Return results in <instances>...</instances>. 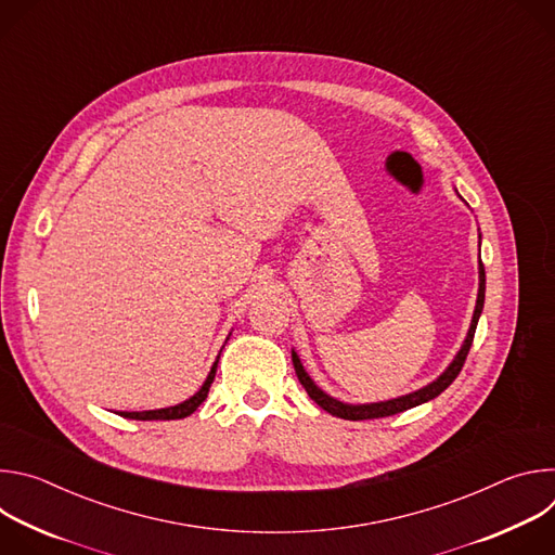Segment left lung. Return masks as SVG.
Instances as JSON below:
<instances>
[{
  "mask_svg": "<svg viewBox=\"0 0 555 555\" xmlns=\"http://www.w3.org/2000/svg\"><path fill=\"white\" fill-rule=\"evenodd\" d=\"M483 302H486V268L483 263L479 261V296H477V307H474V315H472V325H469V332L463 340V347L459 349V353L454 356V360L450 362V366L430 384H426L424 388L415 390V392H409V395H402V398H395V400H386V402H375V404H345L340 400H334L332 395H327L323 388H319L313 384V379L307 375V371L302 369L300 364V358L292 351V362H294V371L302 384V388L307 390L309 398L319 404L323 411L332 413L334 417H340V420H349V422H360V420H377V417H388V415H398V413H404L409 409H415L424 402H430L435 400L437 395H441L452 382L454 377L461 373L463 364H465V358L469 353V347H472V340H474V332H477V325H479V315L483 311Z\"/></svg>",
  "mask_w": 555,
  "mask_h": 555,
  "instance_id": "1",
  "label": "left lung"
}]
</instances>
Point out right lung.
<instances>
[{
	"label": "right lung",
	"mask_w": 555,
	"mask_h": 555,
	"mask_svg": "<svg viewBox=\"0 0 555 555\" xmlns=\"http://www.w3.org/2000/svg\"><path fill=\"white\" fill-rule=\"evenodd\" d=\"M217 362H219V356L215 360V364L210 366V373L206 377V382L202 384V388L193 395V398H189L186 402L178 404V406H169V409H157V411H140V413H129V411H120L118 415L120 417H127V420H140V422H151V420H184L189 417L191 413L197 411V406L208 398V390H210V384L215 379V371H217Z\"/></svg>",
	"instance_id": "1"
}]
</instances>
